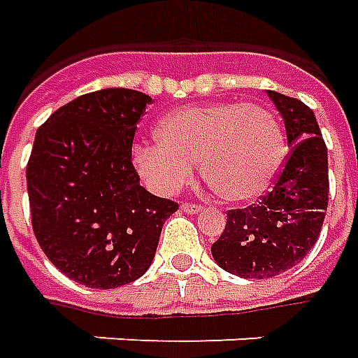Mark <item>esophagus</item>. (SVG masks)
<instances>
[{"label":"esophagus","mask_w":358,"mask_h":358,"mask_svg":"<svg viewBox=\"0 0 358 358\" xmlns=\"http://www.w3.org/2000/svg\"><path fill=\"white\" fill-rule=\"evenodd\" d=\"M181 210L187 213V215H196V213H201V210H203V207H201V205H196V203H187V201H185L183 205H181Z\"/></svg>","instance_id":"34e87169"}]
</instances>
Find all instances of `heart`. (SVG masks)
<instances>
[{
  "label": "heart",
  "instance_id": "1",
  "mask_svg": "<svg viewBox=\"0 0 358 358\" xmlns=\"http://www.w3.org/2000/svg\"><path fill=\"white\" fill-rule=\"evenodd\" d=\"M159 143H140L134 165L157 193H175L195 175L230 203L256 201L274 185L285 162L284 128L270 108L246 102L187 106L163 117Z\"/></svg>",
  "mask_w": 358,
  "mask_h": 358
}]
</instances>
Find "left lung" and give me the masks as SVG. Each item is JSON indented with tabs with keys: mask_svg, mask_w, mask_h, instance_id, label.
<instances>
[{
	"mask_svg": "<svg viewBox=\"0 0 358 358\" xmlns=\"http://www.w3.org/2000/svg\"><path fill=\"white\" fill-rule=\"evenodd\" d=\"M282 114L289 153L270 193L248 208L227 213L213 246L215 262L241 278H274L303 260L325 220L329 201L327 145L315 114L301 100L268 90Z\"/></svg>",
	"mask_w": 358,
	"mask_h": 358,
	"instance_id": "obj_1",
	"label": "left lung"
}]
</instances>
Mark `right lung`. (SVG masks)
Segmentation results:
<instances>
[{
    "label": "right lung",
    "mask_w": 358,
    "mask_h": 358,
    "mask_svg": "<svg viewBox=\"0 0 358 358\" xmlns=\"http://www.w3.org/2000/svg\"><path fill=\"white\" fill-rule=\"evenodd\" d=\"M151 98L106 88L74 98L37 129L27 163L33 232L62 274L112 289L148 272L163 222L179 208L151 195L131 163Z\"/></svg>",
    "instance_id": "obj_1"
}]
</instances>
